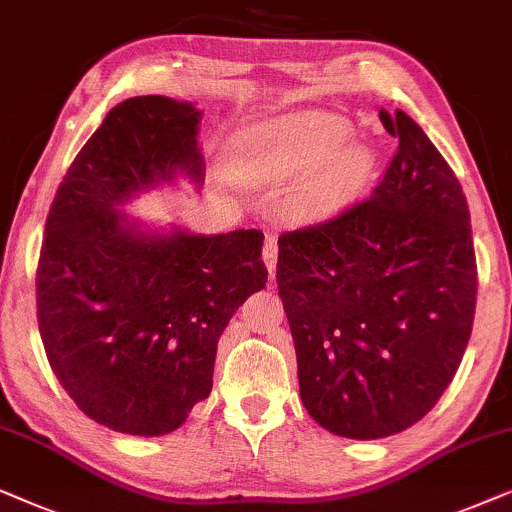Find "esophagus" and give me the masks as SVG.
I'll use <instances>...</instances> for the list:
<instances>
[{
  "label": "esophagus",
  "instance_id": "esophagus-1",
  "mask_svg": "<svg viewBox=\"0 0 512 512\" xmlns=\"http://www.w3.org/2000/svg\"><path fill=\"white\" fill-rule=\"evenodd\" d=\"M262 255H264V264H267L269 274H274V269H276V257H278V241H276V236L267 234V238H264V250H262Z\"/></svg>",
  "mask_w": 512,
  "mask_h": 512
}]
</instances>
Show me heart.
Wrapping results in <instances>:
<instances>
[{
  "mask_svg": "<svg viewBox=\"0 0 512 512\" xmlns=\"http://www.w3.org/2000/svg\"><path fill=\"white\" fill-rule=\"evenodd\" d=\"M351 135V124L339 114L302 109L238 131L231 159L243 175L274 185L306 175L292 210L313 217L349 203L370 180L374 154L349 142Z\"/></svg>",
  "mask_w": 512,
  "mask_h": 512,
  "instance_id": "1",
  "label": "heart"
}]
</instances>
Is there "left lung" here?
<instances>
[{
    "label": "left lung",
    "instance_id": "obj_1",
    "mask_svg": "<svg viewBox=\"0 0 512 512\" xmlns=\"http://www.w3.org/2000/svg\"><path fill=\"white\" fill-rule=\"evenodd\" d=\"M370 199L278 238L276 281L313 421L377 440L424 419L466 351L478 295L466 196L403 109Z\"/></svg>",
    "mask_w": 512,
    "mask_h": 512
}]
</instances>
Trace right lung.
<instances>
[{"instance_id":"1","label":"right lung","mask_w":512,"mask_h":512,"mask_svg":"<svg viewBox=\"0 0 512 512\" xmlns=\"http://www.w3.org/2000/svg\"><path fill=\"white\" fill-rule=\"evenodd\" d=\"M201 109L138 95L109 109L60 182L37 269L49 363L86 417L166 435L213 388L217 342L267 285L262 231L147 229L126 203L177 177L201 185Z\"/></svg>"}]
</instances>
